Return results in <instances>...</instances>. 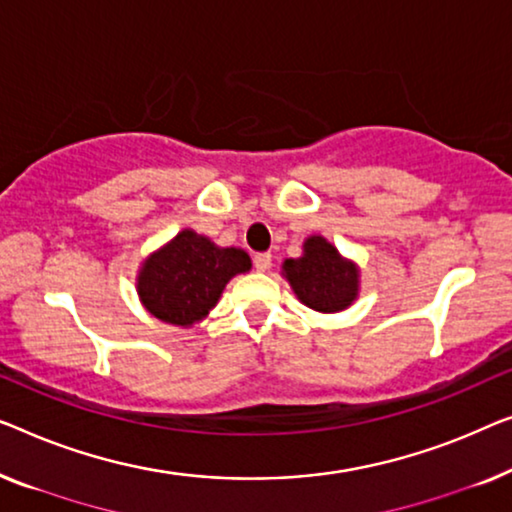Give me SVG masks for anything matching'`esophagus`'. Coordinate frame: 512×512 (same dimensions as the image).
<instances>
[{"mask_svg": "<svg viewBox=\"0 0 512 512\" xmlns=\"http://www.w3.org/2000/svg\"><path fill=\"white\" fill-rule=\"evenodd\" d=\"M253 262H255L257 271H262V273L269 271L271 269V253H257Z\"/></svg>", "mask_w": 512, "mask_h": 512, "instance_id": "1", "label": "esophagus"}]
</instances>
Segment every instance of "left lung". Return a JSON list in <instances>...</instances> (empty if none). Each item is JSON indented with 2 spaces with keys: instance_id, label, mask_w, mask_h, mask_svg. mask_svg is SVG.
Masks as SVG:
<instances>
[{
  "instance_id": "obj_1",
  "label": "left lung",
  "mask_w": 512,
  "mask_h": 512,
  "mask_svg": "<svg viewBox=\"0 0 512 512\" xmlns=\"http://www.w3.org/2000/svg\"><path fill=\"white\" fill-rule=\"evenodd\" d=\"M283 276L301 304L320 313H336L357 299L359 271L325 236H308L304 255L285 259Z\"/></svg>"
}]
</instances>
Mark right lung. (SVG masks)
I'll return each mask as SVG.
<instances>
[{
  "mask_svg": "<svg viewBox=\"0 0 512 512\" xmlns=\"http://www.w3.org/2000/svg\"><path fill=\"white\" fill-rule=\"evenodd\" d=\"M250 266L246 250L220 248L206 236L183 229L143 262L136 292L157 320L192 327L218 304L229 280Z\"/></svg>",
  "mask_w": 512,
  "mask_h": 512,
  "instance_id": "right-lung-1",
  "label": "right lung"
}]
</instances>
